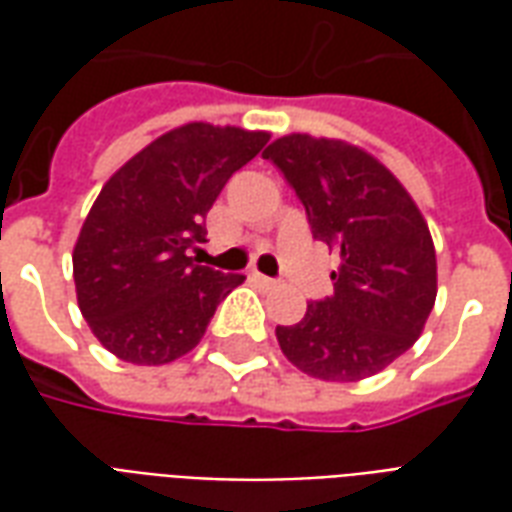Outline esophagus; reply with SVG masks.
Returning <instances> with one entry per match:
<instances>
[{
  "mask_svg": "<svg viewBox=\"0 0 512 512\" xmlns=\"http://www.w3.org/2000/svg\"><path fill=\"white\" fill-rule=\"evenodd\" d=\"M252 279H255L260 288H277V279L263 277V274H252Z\"/></svg>",
  "mask_w": 512,
  "mask_h": 512,
  "instance_id": "1",
  "label": "esophagus"
}]
</instances>
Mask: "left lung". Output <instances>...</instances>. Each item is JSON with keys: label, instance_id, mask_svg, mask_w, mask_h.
<instances>
[{"label": "left lung", "instance_id": "obj_1", "mask_svg": "<svg viewBox=\"0 0 512 512\" xmlns=\"http://www.w3.org/2000/svg\"><path fill=\"white\" fill-rule=\"evenodd\" d=\"M340 255L334 293L299 323L277 326L288 362L321 381H362L406 354L436 304V249L403 183L362 147L288 134L263 150Z\"/></svg>", "mask_w": 512, "mask_h": 512}]
</instances>
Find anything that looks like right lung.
<instances>
[{"mask_svg":"<svg viewBox=\"0 0 512 512\" xmlns=\"http://www.w3.org/2000/svg\"><path fill=\"white\" fill-rule=\"evenodd\" d=\"M271 134L186 123L128 158L93 202L73 246L84 321L109 354L167 365L200 343L213 312L244 274L197 266L205 216L233 172Z\"/></svg>","mask_w":512,"mask_h":512,"instance_id":"1","label":"right lung"}]
</instances>
